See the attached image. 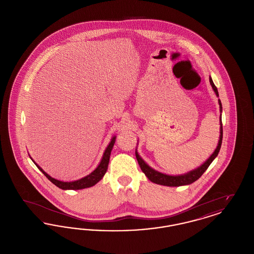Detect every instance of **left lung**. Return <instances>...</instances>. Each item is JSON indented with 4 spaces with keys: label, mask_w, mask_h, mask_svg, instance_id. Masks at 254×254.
Wrapping results in <instances>:
<instances>
[{
    "label": "left lung",
    "mask_w": 254,
    "mask_h": 254,
    "mask_svg": "<svg viewBox=\"0 0 254 254\" xmlns=\"http://www.w3.org/2000/svg\"><path fill=\"white\" fill-rule=\"evenodd\" d=\"M209 82L210 85L212 86L216 96H219L218 94L217 87L213 84V81L211 78H209ZM219 106H220V112H222V104L221 101H218ZM222 139H223V125H222V117L220 116V137H219V142H218L217 147L214 150V152L210 155V157L208 158L203 165H201L199 168L193 169L188 173L182 174V175H176V176H172V175H168V174H164L161 173L155 169H151L145 161L140 157V155L138 154L137 150L135 151V155L137 158L138 164L140 166V168L142 169V171L145 174V176L152 182L158 185H162V186H167V187H180V186H186V185H190L192 184L193 182L198 180L203 173L205 172L207 168L209 167V165L212 163V161L217 157L218 153L220 151L221 145H222Z\"/></svg>",
    "instance_id": "left-lung-1"
}]
</instances>
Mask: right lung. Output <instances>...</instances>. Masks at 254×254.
<instances>
[{
    "label": "right lung",
    "mask_w": 254,
    "mask_h": 254,
    "mask_svg": "<svg viewBox=\"0 0 254 254\" xmlns=\"http://www.w3.org/2000/svg\"><path fill=\"white\" fill-rule=\"evenodd\" d=\"M115 139H116V136H113L109 145H108V147L106 148L105 152H104V155L103 158L100 162V164L98 165L96 169H94L90 174H88L87 176H85L82 179H79L77 181L72 182H63L59 181L57 179H54L52 178L51 176H49V174L47 172H45L42 168H40L36 163L34 162V164L36 165L37 168L40 169L44 175L49 179V181L51 183H53L56 187H58L59 189L62 190H82V189H86V188H90L94 185H96L98 182L100 181L104 175L106 174L107 170H108V167H109V157H110V153H111V150H112V147L114 145L115 143Z\"/></svg>",
    "instance_id": "right-lung-1"
}]
</instances>
